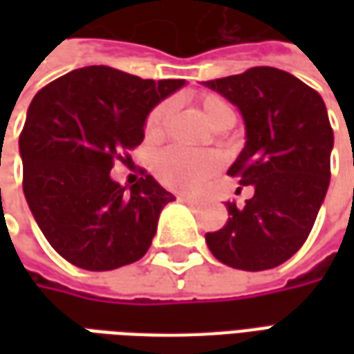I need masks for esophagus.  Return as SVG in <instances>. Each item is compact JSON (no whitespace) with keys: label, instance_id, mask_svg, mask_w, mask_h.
Listing matches in <instances>:
<instances>
[{"label":"esophagus","instance_id":"34e87169","mask_svg":"<svg viewBox=\"0 0 354 354\" xmlns=\"http://www.w3.org/2000/svg\"><path fill=\"white\" fill-rule=\"evenodd\" d=\"M180 201H184V203H189V205H199L201 199L199 197H195V195H185V193H180Z\"/></svg>","mask_w":354,"mask_h":354}]
</instances>
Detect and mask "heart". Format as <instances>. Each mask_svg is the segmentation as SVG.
Listing matches in <instances>:
<instances>
[{
	"label": "heart",
	"instance_id": "b5f03b06",
	"mask_svg": "<svg viewBox=\"0 0 354 354\" xmlns=\"http://www.w3.org/2000/svg\"><path fill=\"white\" fill-rule=\"evenodd\" d=\"M201 111L212 127H220L223 123H233V109L230 104L218 96L208 94L201 100ZM169 117V106L161 104L149 113L146 121V136L157 138L161 136L165 121ZM220 167V161L210 151H193L182 147H169L161 153H157L153 161V170L162 184L172 189H197L207 178L214 174Z\"/></svg>",
	"mask_w": 354,
	"mask_h": 354
}]
</instances>
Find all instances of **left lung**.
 I'll list each match as a JSON object with an SVG mask.
<instances>
[{
  "mask_svg": "<svg viewBox=\"0 0 354 354\" xmlns=\"http://www.w3.org/2000/svg\"><path fill=\"white\" fill-rule=\"evenodd\" d=\"M203 85L230 100L245 121V147L227 174L254 195L207 233L216 260L243 271L273 269L309 237L330 184L334 132L324 100L292 73L269 66Z\"/></svg>",
  "mask_w": 354,
  "mask_h": 354,
  "instance_id": "1",
  "label": "left lung"
}]
</instances>
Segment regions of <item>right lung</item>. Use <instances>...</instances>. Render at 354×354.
Listing matches in <instances>:
<instances>
[{"label":"right lung","instance_id":"add662e5","mask_svg":"<svg viewBox=\"0 0 354 354\" xmlns=\"http://www.w3.org/2000/svg\"><path fill=\"white\" fill-rule=\"evenodd\" d=\"M184 80H142L87 66L35 94L19 140L24 197L39 230L64 260L88 271L138 261L161 210L176 199L151 174L119 185L109 170L142 144L151 109Z\"/></svg>","mask_w":354,"mask_h":354}]
</instances>
